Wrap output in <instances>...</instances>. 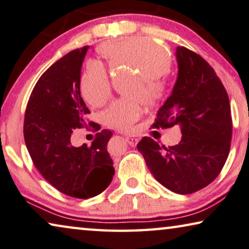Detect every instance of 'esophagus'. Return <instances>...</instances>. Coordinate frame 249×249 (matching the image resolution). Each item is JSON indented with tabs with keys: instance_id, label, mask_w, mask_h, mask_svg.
Listing matches in <instances>:
<instances>
[{
	"instance_id": "34e87169",
	"label": "esophagus",
	"mask_w": 249,
	"mask_h": 249,
	"mask_svg": "<svg viewBox=\"0 0 249 249\" xmlns=\"http://www.w3.org/2000/svg\"><path fill=\"white\" fill-rule=\"evenodd\" d=\"M125 140H127V142L131 147H136L137 143L139 142V138H137L136 136H127L125 137Z\"/></svg>"
}]
</instances>
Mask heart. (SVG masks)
I'll return each mask as SVG.
<instances>
[{"label": "heart", "mask_w": 249, "mask_h": 249, "mask_svg": "<svg viewBox=\"0 0 249 249\" xmlns=\"http://www.w3.org/2000/svg\"><path fill=\"white\" fill-rule=\"evenodd\" d=\"M99 53L111 71H137L125 87L128 94L139 97L148 106H155L166 97L168 83L163 74L171 67V55L163 45L144 37L129 36L107 42L99 48ZM110 92L111 87L105 69L100 63H90L80 80L83 100L97 108L105 105ZM136 98L125 97L111 103L101 114L105 124L117 129H129L142 112V103Z\"/></svg>", "instance_id": "heart-1"}]
</instances>
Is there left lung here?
Instances as JSON below:
<instances>
[{
	"label": "left lung",
	"instance_id": "left-lung-1",
	"mask_svg": "<svg viewBox=\"0 0 249 249\" xmlns=\"http://www.w3.org/2000/svg\"><path fill=\"white\" fill-rule=\"evenodd\" d=\"M176 56L177 81L152 128L179 125L180 142L166 147L143 137L137 148L157 181L188 195L220 174L231 150L232 120L227 91L207 61L185 47L177 48Z\"/></svg>",
	"mask_w": 249,
	"mask_h": 249
}]
</instances>
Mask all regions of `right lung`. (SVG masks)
Masks as SVG:
<instances>
[{
  "instance_id": "right-lung-1",
  "label": "right lung",
  "mask_w": 249,
  "mask_h": 249,
  "mask_svg": "<svg viewBox=\"0 0 249 249\" xmlns=\"http://www.w3.org/2000/svg\"><path fill=\"white\" fill-rule=\"evenodd\" d=\"M89 47L75 49L53 63L37 80L24 117V141L34 166L45 180L67 196L88 199L101 194L114 175L107 151L112 132L101 130L88 146L73 147L74 129L88 125L90 110L80 94L81 67ZM95 131L99 124L89 122Z\"/></svg>"
}]
</instances>
